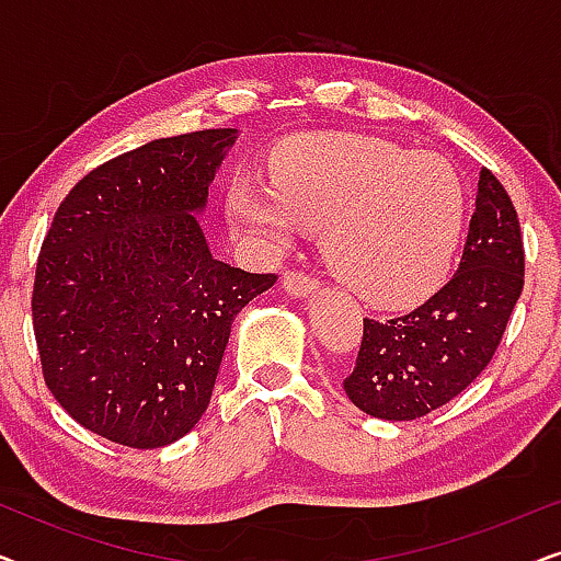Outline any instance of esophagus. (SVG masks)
I'll use <instances>...</instances> for the list:
<instances>
[{
	"label": "esophagus",
	"mask_w": 561,
	"mask_h": 561,
	"mask_svg": "<svg viewBox=\"0 0 561 561\" xmlns=\"http://www.w3.org/2000/svg\"><path fill=\"white\" fill-rule=\"evenodd\" d=\"M283 288L288 290L290 296H309L313 294V290L319 288V280L311 278V275H306L301 271H288L286 275H283Z\"/></svg>",
	"instance_id": "34e87169"
}]
</instances>
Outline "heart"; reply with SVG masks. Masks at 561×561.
Here are the masks:
<instances>
[{"instance_id":"b5f03b06","label":"heart","mask_w":561,"mask_h":561,"mask_svg":"<svg viewBox=\"0 0 561 561\" xmlns=\"http://www.w3.org/2000/svg\"><path fill=\"white\" fill-rule=\"evenodd\" d=\"M227 211L244 237L283 248L321 233L336 278L375 306H405L447 275L467 219L451 160L363 135L311 137L280 152L273 186L237 179Z\"/></svg>"}]
</instances>
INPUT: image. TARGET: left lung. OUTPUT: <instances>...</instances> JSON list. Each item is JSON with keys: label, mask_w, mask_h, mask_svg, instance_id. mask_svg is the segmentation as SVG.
Instances as JSON below:
<instances>
[{"label": "left lung", "mask_w": 561, "mask_h": 561, "mask_svg": "<svg viewBox=\"0 0 561 561\" xmlns=\"http://www.w3.org/2000/svg\"><path fill=\"white\" fill-rule=\"evenodd\" d=\"M524 240L508 191L488 168L457 273L393 319H363L344 390L359 411L413 421L457 398L493 359L524 290Z\"/></svg>", "instance_id": "left-lung-1"}]
</instances>
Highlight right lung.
<instances>
[{
    "label": "right lung",
    "instance_id": "right-lung-1",
    "mask_svg": "<svg viewBox=\"0 0 561 561\" xmlns=\"http://www.w3.org/2000/svg\"><path fill=\"white\" fill-rule=\"evenodd\" d=\"M237 129L152 140L83 175L35 267L43 378L83 428L133 449L188 434L232 321L275 283L214 260L196 214Z\"/></svg>",
    "mask_w": 561,
    "mask_h": 561
}]
</instances>
